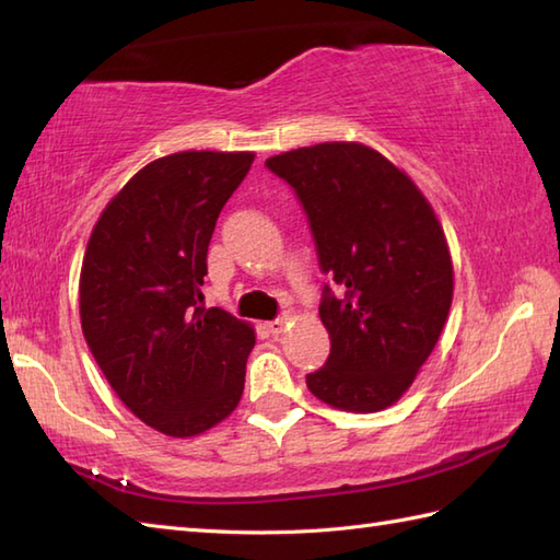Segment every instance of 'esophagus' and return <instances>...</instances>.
Wrapping results in <instances>:
<instances>
[{
  "instance_id": "esophagus-1",
  "label": "esophagus",
  "mask_w": 560,
  "mask_h": 560,
  "mask_svg": "<svg viewBox=\"0 0 560 560\" xmlns=\"http://www.w3.org/2000/svg\"><path fill=\"white\" fill-rule=\"evenodd\" d=\"M287 323H289V315H281L277 319H271V323H267V329L271 331V335H281V331L287 329Z\"/></svg>"
}]
</instances>
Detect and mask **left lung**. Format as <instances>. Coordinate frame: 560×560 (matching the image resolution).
I'll return each instance as SVG.
<instances>
[{
	"instance_id": "8db88e82",
	"label": "left lung",
	"mask_w": 560,
	"mask_h": 560,
	"mask_svg": "<svg viewBox=\"0 0 560 560\" xmlns=\"http://www.w3.org/2000/svg\"><path fill=\"white\" fill-rule=\"evenodd\" d=\"M311 223L331 349L307 389L371 413L395 404L431 355L452 303V259L435 213L383 153L331 141L267 159Z\"/></svg>"
}]
</instances>
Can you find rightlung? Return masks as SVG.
<instances>
[{
  "label": "right lung",
  "mask_w": 560,
  "mask_h": 560,
  "mask_svg": "<svg viewBox=\"0 0 560 560\" xmlns=\"http://www.w3.org/2000/svg\"><path fill=\"white\" fill-rule=\"evenodd\" d=\"M255 153L183 151L144 165L103 209L83 255L79 311L125 407L173 438L209 431L243 395L255 331L205 307L211 233Z\"/></svg>",
  "instance_id": "right-lung-1"
}]
</instances>
